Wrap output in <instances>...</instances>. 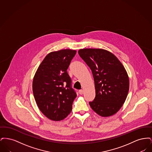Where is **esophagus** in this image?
Segmentation results:
<instances>
[{
	"label": "esophagus",
	"instance_id": "34e87169",
	"mask_svg": "<svg viewBox=\"0 0 152 152\" xmlns=\"http://www.w3.org/2000/svg\"><path fill=\"white\" fill-rule=\"evenodd\" d=\"M79 93L80 94H84V91L83 90H82V89H81V90H79Z\"/></svg>",
	"mask_w": 152,
	"mask_h": 152
}]
</instances>
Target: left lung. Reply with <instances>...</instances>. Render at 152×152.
Instances as JSON below:
<instances>
[{"mask_svg": "<svg viewBox=\"0 0 152 152\" xmlns=\"http://www.w3.org/2000/svg\"><path fill=\"white\" fill-rule=\"evenodd\" d=\"M90 68L94 79L96 96L89 105L100 116L108 117L123 106L128 94L129 80L121 62L111 52L86 48L78 51Z\"/></svg>", "mask_w": 152, "mask_h": 152, "instance_id": "obj_1", "label": "left lung"}]
</instances>
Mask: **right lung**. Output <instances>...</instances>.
I'll use <instances>...</instances> for the list:
<instances>
[{"mask_svg": "<svg viewBox=\"0 0 152 152\" xmlns=\"http://www.w3.org/2000/svg\"><path fill=\"white\" fill-rule=\"evenodd\" d=\"M76 51L62 50L48 53L38 67L32 91L36 104L49 119L60 121L71 112L76 91L67 69Z\"/></svg>", "mask_w": 152, "mask_h": 152, "instance_id": "right-lung-1", "label": "right lung"}]
</instances>
